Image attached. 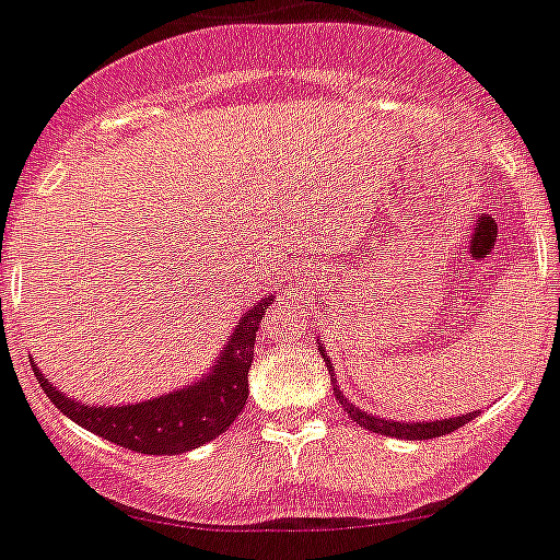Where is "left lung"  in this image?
Listing matches in <instances>:
<instances>
[{
    "mask_svg": "<svg viewBox=\"0 0 560 560\" xmlns=\"http://www.w3.org/2000/svg\"><path fill=\"white\" fill-rule=\"evenodd\" d=\"M317 351H320L323 362H326L328 373H331V381H334V395H337V400L342 404V409L348 411V417H351L357 425L368 428L370 433H381V436H395V439H436V436H445V433L456 431V428L467 425L469 420H475V417L480 415V411H469V415H458V417H445V420H422V422H415V420H386V417H375V415H368V411L359 409L357 404H351V400L345 398L342 389L337 386V378H334V368H331V359L326 357V345H323V339H317Z\"/></svg>",
    "mask_w": 560,
    "mask_h": 560,
    "instance_id": "left-lung-1",
    "label": "left lung"
}]
</instances>
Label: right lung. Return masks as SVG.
I'll list each match as a JSON object with an SVG mask.
<instances>
[{
	"instance_id": "add662e5",
	"label": "right lung",
	"mask_w": 560,
	"mask_h": 560,
	"mask_svg": "<svg viewBox=\"0 0 560 560\" xmlns=\"http://www.w3.org/2000/svg\"><path fill=\"white\" fill-rule=\"evenodd\" d=\"M276 292H268L262 301H256L240 323L232 337L226 339L223 351L215 357V364L198 381L182 389L156 395L143 404L127 406H88L68 398L35 368V378L44 386L46 398L77 425L88 428L96 436L129 447L145 456H179L207 445L243 411L248 400V370L254 362L256 328L262 323L265 310Z\"/></svg>"
}]
</instances>
